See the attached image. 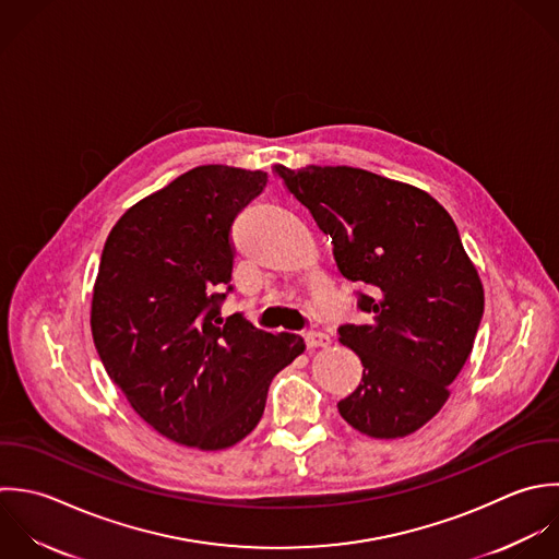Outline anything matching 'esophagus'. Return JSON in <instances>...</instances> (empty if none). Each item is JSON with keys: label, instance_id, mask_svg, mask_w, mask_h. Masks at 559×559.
Here are the masks:
<instances>
[{"label": "esophagus", "instance_id": "esophagus-1", "mask_svg": "<svg viewBox=\"0 0 559 559\" xmlns=\"http://www.w3.org/2000/svg\"><path fill=\"white\" fill-rule=\"evenodd\" d=\"M305 344L309 348H326L331 344V337L322 331H307L305 333Z\"/></svg>", "mask_w": 559, "mask_h": 559}]
</instances>
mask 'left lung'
Segmentation results:
<instances>
[{
  "label": "left lung",
  "instance_id": "left-lung-1",
  "mask_svg": "<svg viewBox=\"0 0 559 559\" xmlns=\"http://www.w3.org/2000/svg\"><path fill=\"white\" fill-rule=\"evenodd\" d=\"M331 235L366 324L337 329L361 359L342 418L377 440L405 438L447 403L484 318V285L447 209L429 193L357 167H274Z\"/></svg>",
  "mask_w": 559,
  "mask_h": 559
}]
</instances>
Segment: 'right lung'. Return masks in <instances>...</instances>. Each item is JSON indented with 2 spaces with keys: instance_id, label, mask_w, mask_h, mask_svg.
I'll return each instance as SVG.
<instances>
[{
  "instance_id": "add662e5",
  "label": "right lung",
  "mask_w": 559,
  "mask_h": 559,
  "mask_svg": "<svg viewBox=\"0 0 559 559\" xmlns=\"http://www.w3.org/2000/svg\"><path fill=\"white\" fill-rule=\"evenodd\" d=\"M265 182V171L195 167L128 209L102 250L91 302L97 355L154 431L200 451L243 440L272 379L305 350L300 335L219 313L233 292V222Z\"/></svg>"
}]
</instances>
